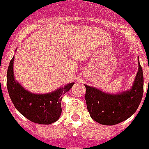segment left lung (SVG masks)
I'll list each match as a JSON object with an SVG mask.
<instances>
[{
    "instance_id": "obj_1",
    "label": "left lung",
    "mask_w": 149,
    "mask_h": 149,
    "mask_svg": "<svg viewBox=\"0 0 149 149\" xmlns=\"http://www.w3.org/2000/svg\"><path fill=\"white\" fill-rule=\"evenodd\" d=\"M85 86L87 109L94 121L106 126L125 121L137 111L144 93V77L139 59L138 71L132 88L128 91L109 94L94 87Z\"/></svg>"
}]
</instances>
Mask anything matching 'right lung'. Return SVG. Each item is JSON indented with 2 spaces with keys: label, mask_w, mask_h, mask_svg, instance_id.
<instances>
[{
  "label": "right lung",
  "mask_w": 149,
  "mask_h": 149,
  "mask_svg": "<svg viewBox=\"0 0 149 149\" xmlns=\"http://www.w3.org/2000/svg\"><path fill=\"white\" fill-rule=\"evenodd\" d=\"M14 56L7 71V88L15 108L30 121L38 124L53 123L61 115L62 96L73 86L68 84L47 94H36L27 91L15 80L13 72Z\"/></svg>",
  "instance_id": "add662e5"
}]
</instances>
